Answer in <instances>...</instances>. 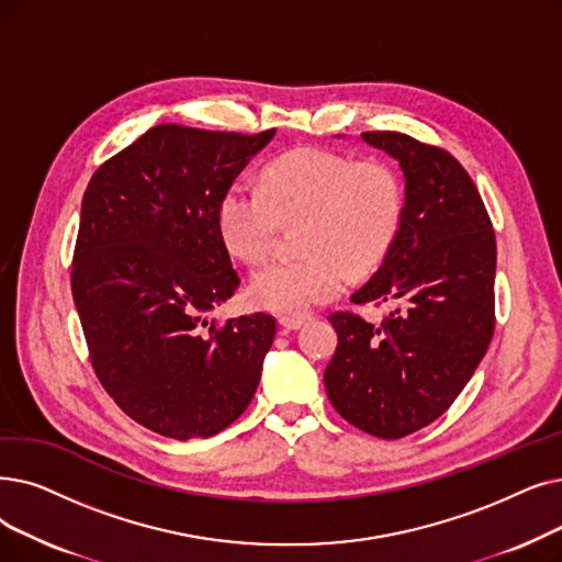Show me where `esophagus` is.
Here are the masks:
<instances>
[{"label":"esophagus","instance_id":"1","mask_svg":"<svg viewBox=\"0 0 562 562\" xmlns=\"http://www.w3.org/2000/svg\"><path fill=\"white\" fill-rule=\"evenodd\" d=\"M305 322H307L305 314H284V316H280V326H282L284 330H296V328H301Z\"/></svg>","mask_w":562,"mask_h":562}]
</instances>
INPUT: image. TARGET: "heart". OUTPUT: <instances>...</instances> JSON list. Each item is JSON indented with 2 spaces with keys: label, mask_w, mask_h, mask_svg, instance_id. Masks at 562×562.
I'll return each instance as SVG.
<instances>
[{
  "label": "heart",
  "mask_w": 562,
  "mask_h": 562,
  "mask_svg": "<svg viewBox=\"0 0 562 562\" xmlns=\"http://www.w3.org/2000/svg\"><path fill=\"white\" fill-rule=\"evenodd\" d=\"M404 190L393 167L303 146L266 169L263 188L232 183L217 204L227 248L248 263L271 257L286 225L301 227L299 259H278L252 276V301L276 314H303L368 276L393 250Z\"/></svg>",
  "instance_id": "heart-1"
}]
</instances>
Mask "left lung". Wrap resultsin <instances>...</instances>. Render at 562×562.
<instances>
[{
    "mask_svg": "<svg viewBox=\"0 0 562 562\" xmlns=\"http://www.w3.org/2000/svg\"><path fill=\"white\" fill-rule=\"evenodd\" d=\"M362 139L400 162L404 217L393 250L351 301L395 307L379 326L330 314L337 349L324 383L341 418L395 441L443 416L490 347L496 236L452 154L395 131Z\"/></svg>",
    "mask_w": 562,
    "mask_h": 562,
    "instance_id": "1",
    "label": "left lung"
}]
</instances>
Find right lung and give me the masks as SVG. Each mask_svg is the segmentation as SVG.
<instances>
[{
	"label": "right lung",
	"mask_w": 562,
	"mask_h": 562,
	"mask_svg": "<svg viewBox=\"0 0 562 562\" xmlns=\"http://www.w3.org/2000/svg\"><path fill=\"white\" fill-rule=\"evenodd\" d=\"M273 135L160 124L85 190L70 289L93 372L160 436L209 438L255 397L276 319L255 312L217 326L209 312L240 282L217 204Z\"/></svg>",
	"instance_id": "right-lung-1"
}]
</instances>
